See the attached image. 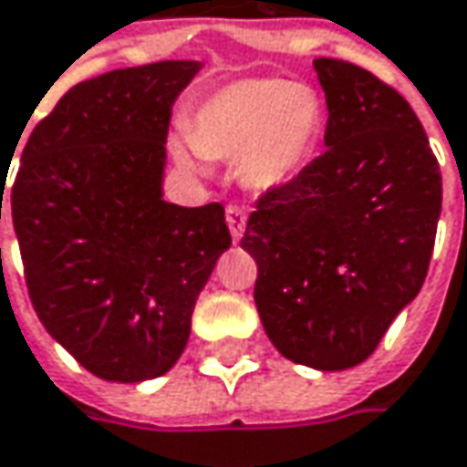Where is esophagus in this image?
Returning a JSON list of instances; mask_svg holds the SVG:
<instances>
[{
  "label": "esophagus",
  "instance_id": "obj_1",
  "mask_svg": "<svg viewBox=\"0 0 467 467\" xmlns=\"http://www.w3.org/2000/svg\"><path fill=\"white\" fill-rule=\"evenodd\" d=\"M245 219H248V213H245L243 206H237V203H230V206H227V227H230V233H233V240H240V237H243Z\"/></svg>",
  "mask_w": 467,
  "mask_h": 467
}]
</instances>
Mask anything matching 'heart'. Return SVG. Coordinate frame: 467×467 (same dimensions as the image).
Segmentation results:
<instances>
[{
	"instance_id": "1",
	"label": "heart",
	"mask_w": 467,
	"mask_h": 467,
	"mask_svg": "<svg viewBox=\"0 0 467 467\" xmlns=\"http://www.w3.org/2000/svg\"><path fill=\"white\" fill-rule=\"evenodd\" d=\"M321 130V104L306 86L243 80L203 101L188 122V140L203 156H240L254 188L290 180L311 156Z\"/></svg>"
}]
</instances>
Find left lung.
I'll use <instances>...</instances> for the list:
<instances>
[{
  "label": "left lung",
  "mask_w": 467,
  "mask_h": 467,
  "mask_svg": "<svg viewBox=\"0 0 467 467\" xmlns=\"http://www.w3.org/2000/svg\"><path fill=\"white\" fill-rule=\"evenodd\" d=\"M327 151L258 195L240 248L272 345L342 371L374 353L426 279L441 172L405 96L360 65L318 57Z\"/></svg>",
  "instance_id": "8db88e82"
}]
</instances>
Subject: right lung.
<instances>
[{
	"label": "right lung",
	"mask_w": 467,
	"mask_h": 467,
	"mask_svg": "<svg viewBox=\"0 0 467 467\" xmlns=\"http://www.w3.org/2000/svg\"><path fill=\"white\" fill-rule=\"evenodd\" d=\"M195 72L198 62L170 59L72 86L33 128L12 182L33 311L107 381L172 368L195 297L233 245L222 203L161 198L172 104Z\"/></svg>",
	"instance_id": "obj_1"
}]
</instances>
